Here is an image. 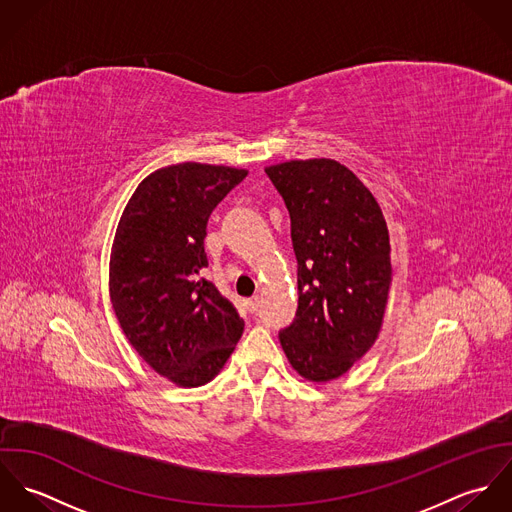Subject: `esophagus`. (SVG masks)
Returning a JSON list of instances; mask_svg holds the SVG:
<instances>
[{
  "label": "esophagus",
  "instance_id": "esophagus-1",
  "mask_svg": "<svg viewBox=\"0 0 512 512\" xmlns=\"http://www.w3.org/2000/svg\"><path fill=\"white\" fill-rule=\"evenodd\" d=\"M260 301H262V297H260V295H254V297H250V299L246 301V305H248V311H250V313L258 311V307H260Z\"/></svg>",
  "mask_w": 512,
  "mask_h": 512
}]
</instances>
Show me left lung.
Segmentation results:
<instances>
[{
	"label": "left lung",
	"mask_w": 512,
	"mask_h": 512,
	"mask_svg": "<svg viewBox=\"0 0 512 512\" xmlns=\"http://www.w3.org/2000/svg\"><path fill=\"white\" fill-rule=\"evenodd\" d=\"M266 173L290 211L297 258V311L280 343L301 378L329 382L363 359L382 329L388 226L363 181L335 159H292Z\"/></svg>",
	"instance_id": "1"
}]
</instances>
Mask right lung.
Wrapping results in <instances>:
<instances>
[{"label":"right lung","instance_id":"right-lung-1","mask_svg":"<svg viewBox=\"0 0 512 512\" xmlns=\"http://www.w3.org/2000/svg\"><path fill=\"white\" fill-rule=\"evenodd\" d=\"M246 169L185 161L149 173L130 197L110 252V299L136 353L177 386L211 382L244 331L203 278L207 220Z\"/></svg>","mask_w":512,"mask_h":512}]
</instances>
